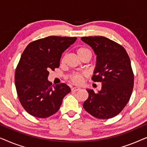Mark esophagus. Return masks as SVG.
Segmentation results:
<instances>
[{
	"mask_svg": "<svg viewBox=\"0 0 147 147\" xmlns=\"http://www.w3.org/2000/svg\"><path fill=\"white\" fill-rule=\"evenodd\" d=\"M80 90V88H78V87H74V88H71V91L72 92H77Z\"/></svg>",
	"mask_w": 147,
	"mask_h": 147,
	"instance_id": "1",
	"label": "esophagus"
}]
</instances>
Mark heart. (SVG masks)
Here are the masks:
<instances>
[{"label":"heart","mask_w":147,"mask_h":147,"mask_svg":"<svg viewBox=\"0 0 147 147\" xmlns=\"http://www.w3.org/2000/svg\"><path fill=\"white\" fill-rule=\"evenodd\" d=\"M77 54L79 56V57L81 59L84 56L89 55L91 56V52L88 48L81 47H79L77 49ZM65 57H63L61 60V63H63L65 61ZM86 77V74L84 73H80V72H75V73H72L68 76L69 81L71 82L72 84H76V85H80L84 81V79Z\"/></svg>","instance_id":"1"}]
</instances>
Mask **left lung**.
<instances>
[{"instance_id":"left-lung-1","label":"left lung","mask_w":147,"mask_h":147,"mask_svg":"<svg viewBox=\"0 0 147 147\" xmlns=\"http://www.w3.org/2000/svg\"><path fill=\"white\" fill-rule=\"evenodd\" d=\"M81 39L97 55L92 80L102 84L98 94L87 90L88 98L83 107L96 118H113L124 109L133 90L134 74L129 56L122 45L105 37L90 36Z\"/></svg>"}]
</instances>
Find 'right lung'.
<instances>
[{
	"instance_id": "right-lung-1",
	"label": "right lung",
	"mask_w": 147,
	"mask_h": 147,
	"mask_svg": "<svg viewBox=\"0 0 147 147\" xmlns=\"http://www.w3.org/2000/svg\"><path fill=\"white\" fill-rule=\"evenodd\" d=\"M77 37L49 36L26 47L15 70L18 98L31 116L48 118L56 113L71 90L65 84L53 86L48 81L50 71L59 67L61 54Z\"/></svg>"
}]
</instances>
